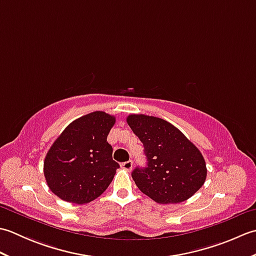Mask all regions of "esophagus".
Here are the masks:
<instances>
[{
  "mask_svg": "<svg viewBox=\"0 0 256 256\" xmlns=\"http://www.w3.org/2000/svg\"><path fill=\"white\" fill-rule=\"evenodd\" d=\"M121 167L123 170H128V172H131L132 168H133V162L132 160H128V162H124L121 164Z\"/></svg>",
  "mask_w": 256,
  "mask_h": 256,
  "instance_id": "obj_1",
  "label": "esophagus"
}]
</instances>
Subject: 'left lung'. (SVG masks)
<instances>
[{
    "label": "left lung",
    "mask_w": 256,
    "mask_h": 256,
    "mask_svg": "<svg viewBox=\"0 0 256 256\" xmlns=\"http://www.w3.org/2000/svg\"><path fill=\"white\" fill-rule=\"evenodd\" d=\"M128 126L144 145L148 167L135 168L138 189L162 204L186 201L202 187L206 166L201 152L182 131L164 118L130 114Z\"/></svg>",
    "instance_id": "8db88e82"
}]
</instances>
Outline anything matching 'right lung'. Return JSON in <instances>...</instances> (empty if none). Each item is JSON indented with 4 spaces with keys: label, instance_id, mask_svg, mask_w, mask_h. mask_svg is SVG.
I'll list each match as a JSON object with an SVG mask.
<instances>
[{
    "label": "right lung",
    "instance_id": "1",
    "mask_svg": "<svg viewBox=\"0 0 256 256\" xmlns=\"http://www.w3.org/2000/svg\"><path fill=\"white\" fill-rule=\"evenodd\" d=\"M114 124L116 116L94 111L76 118L56 138L45 156L44 176L57 197L84 204L106 192L120 167L106 142Z\"/></svg>",
    "mask_w": 256,
    "mask_h": 256
}]
</instances>
